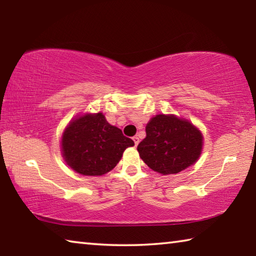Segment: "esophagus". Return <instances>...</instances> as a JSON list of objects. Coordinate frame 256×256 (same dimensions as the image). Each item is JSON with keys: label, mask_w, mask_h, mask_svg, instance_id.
Masks as SVG:
<instances>
[{"label": "esophagus", "mask_w": 256, "mask_h": 256, "mask_svg": "<svg viewBox=\"0 0 256 256\" xmlns=\"http://www.w3.org/2000/svg\"><path fill=\"white\" fill-rule=\"evenodd\" d=\"M133 141H134V144L138 146V141H140V140H138V138L136 136H133Z\"/></svg>", "instance_id": "34e87169"}]
</instances>
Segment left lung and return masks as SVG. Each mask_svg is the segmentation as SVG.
Listing matches in <instances>:
<instances>
[{
    "label": "left lung",
    "instance_id": "1",
    "mask_svg": "<svg viewBox=\"0 0 256 256\" xmlns=\"http://www.w3.org/2000/svg\"><path fill=\"white\" fill-rule=\"evenodd\" d=\"M146 136L138 146L141 159L162 175L177 174L201 154L202 134L188 120L160 114L150 120Z\"/></svg>",
    "mask_w": 256,
    "mask_h": 256
}]
</instances>
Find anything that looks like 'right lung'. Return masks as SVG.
<instances>
[{"label": "right lung", "mask_w": 256, "mask_h": 256, "mask_svg": "<svg viewBox=\"0 0 256 256\" xmlns=\"http://www.w3.org/2000/svg\"><path fill=\"white\" fill-rule=\"evenodd\" d=\"M132 138L107 122L102 112L86 114L68 124L62 136V152L68 166L79 174L100 176L112 170Z\"/></svg>", "instance_id": "add662e5"}]
</instances>
